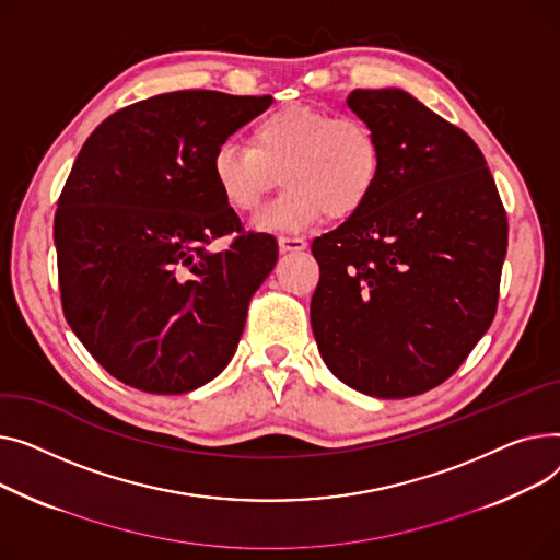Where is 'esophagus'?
Masks as SVG:
<instances>
[{"mask_svg": "<svg viewBox=\"0 0 560 560\" xmlns=\"http://www.w3.org/2000/svg\"><path fill=\"white\" fill-rule=\"evenodd\" d=\"M278 244H280L282 253H301L307 248V242L303 237H291V235H282L278 240Z\"/></svg>", "mask_w": 560, "mask_h": 560, "instance_id": "obj_1", "label": "esophagus"}]
</instances>
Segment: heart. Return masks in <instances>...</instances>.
<instances>
[{"label": "heart", "mask_w": 560, "mask_h": 560, "mask_svg": "<svg viewBox=\"0 0 560 560\" xmlns=\"http://www.w3.org/2000/svg\"><path fill=\"white\" fill-rule=\"evenodd\" d=\"M210 172L225 206L244 214L259 210L280 176L287 189L255 225L301 230L325 214L348 219L364 208L384 172V147L364 117L287 106L253 126L250 147L221 142Z\"/></svg>", "instance_id": "heart-1"}]
</instances>
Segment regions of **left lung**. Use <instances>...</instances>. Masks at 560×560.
I'll use <instances>...</instances> for the list:
<instances>
[{"label": "left lung", "instance_id": "left-lung-1", "mask_svg": "<svg viewBox=\"0 0 560 560\" xmlns=\"http://www.w3.org/2000/svg\"><path fill=\"white\" fill-rule=\"evenodd\" d=\"M382 138L371 201L312 242V330L343 384L411 398L464 364L495 318L509 221L486 158L462 128L398 88L352 90Z\"/></svg>", "mask_w": 560, "mask_h": 560}]
</instances>
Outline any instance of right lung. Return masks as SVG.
I'll list each match as a JSON object with an SVG mask.
<instances>
[{
  "label": "right lung",
  "mask_w": 560,
  "mask_h": 560,
  "mask_svg": "<svg viewBox=\"0 0 560 560\" xmlns=\"http://www.w3.org/2000/svg\"><path fill=\"white\" fill-rule=\"evenodd\" d=\"M273 98L178 90L98 124L54 217L62 314L119 382L178 396L233 359L248 303L278 261L214 187V149ZM235 234L223 252L214 240Z\"/></svg>",
  "instance_id": "right-lung-1"
}]
</instances>
